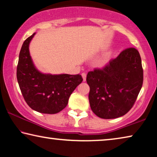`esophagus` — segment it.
<instances>
[{
	"instance_id": "obj_1",
	"label": "esophagus",
	"mask_w": 157,
	"mask_h": 157,
	"mask_svg": "<svg viewBox=\"0 0 157 157\" xmlns=\"http://www.w3.org/2000/svg\"><path fill=\"white\" fill-rule=\"evenodd\" d=\"M82 77L83 78V81L85 82L86 81V75L85 72H83V73H82Z\"/></svg>"
}]
</instances>
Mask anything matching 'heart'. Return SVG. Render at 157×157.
<instances>
[{
  "instance_id": "obj_1",
  "label": "heart",
  "mask_w": 157,
  "mask_h": 157,
  "mask_svg": "<svg viewBox=\"0 0 157 157\" xmlns=\"http://www.w3.org/2000/svg\"><path fill=\"white\" fill-rule=\"evenodd\" d=\"M105 62H106V60H101L99 62V63H98V65H99V66H101V65H103L105 63Z\"/></svg>"
}]
</instances>
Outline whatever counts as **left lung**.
I'll return each mask as SVG.
<instances>
[{
    "label": "left lung",
    "mask_w": 157,
    "mask_h": 157,
    "mask_svg": "<svg viewBox=\"0 0 157 157\" xmlns=\"http://www.w3.org/2000/svg\"><path fill=\"white\" fill-rule=\"evenodd\" d=\"M89 100L98 117L123 116L133 106L143 83V69L138 51L128 48L102 69L88 72Z\"/></svg>",
    "instance_id": "8db88e82"
}]
</instances>
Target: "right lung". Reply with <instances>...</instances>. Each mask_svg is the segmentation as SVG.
Here are the masks:
<instances>
[{
  "label": "right lung",
  "instance_id": "right-lung-1",
  "mask_svg": "<svg viewBox=\"0 0 157 157\" xmlns=\"http://www.w3.org/2000/svg\"><path fill=\"white\" fill-rule=\"evenodd\" d=\"M34 33L24 41L17 67V79L30 108L41 113L55 114L66 107L70 96L83 79L80 75L44 74L36 68L29 46Z\"/></svg>",
  "mask_w": 157,
  "mask_h": 157
}]
</instances>
